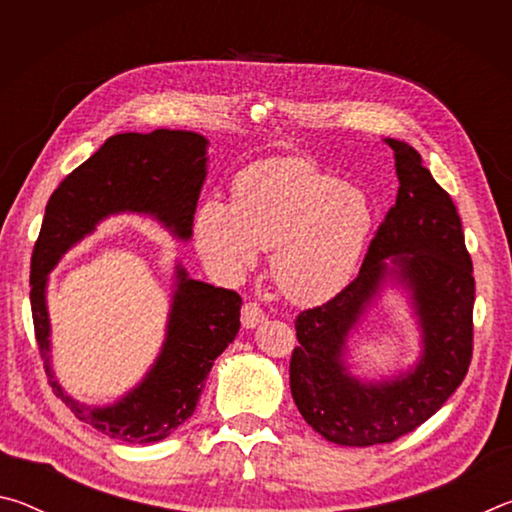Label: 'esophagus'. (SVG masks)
<instances>
[{
  "mask_svg": "<svg viewBox=\"0 0 512 512\" xmlns=\"http://www.w3.org/2000/svg\"><path fill=\"white\" fill-rule=\"evenodd\" d=\"M264 320V311L262 307L257 305V302H246L244 307H241V325L246 329H253Z\"/></svg>",
  "mask_w": 512,
  "mask_h": 512,
  "instance_id": "1",
  "label": "esophagus"
}]
</instances>
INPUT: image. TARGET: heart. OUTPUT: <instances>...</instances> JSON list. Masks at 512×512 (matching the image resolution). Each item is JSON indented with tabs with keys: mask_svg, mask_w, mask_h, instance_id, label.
Instances as JSON below:
<instances>
[{
	"mask_svg": "<svg viewBox=\"0 0 512 512\" xmlns=\"http://www.w3.org/2000/svg\"><path fill=\"white\" fill-rule=\"evenodd\" d=\"M372 232L359 187L302 158L257 162L232 183V205L210 198L196 214L205 264L239 280L273 248V280L293 302H323L352 280Z\"/></svg>",
	"mask_w": 512,
	"mask_h": 512,
	"instance_id": "heart-1",
	"label": "heart"
}]
</instances>
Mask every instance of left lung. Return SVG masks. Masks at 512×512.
Wrapping results in <instances>:
<instances>
[{
	"label": "left lung",
	"mask_w": 512,
	"mask_h": 512,
	"mask_svg": "<svg viewBox=\"0 0 512 512\" xmlns=\"http://www.w3.org/2000/svg\"><path fill=\"white\" fill-rule=\"evenodd\" d=\"M386 144L400 180L395 205L379 223L359 275L332 300L300 311V345L289 363L302 418L329 443L348 447L393 443L427 422L461 386L474 348V275L461 216L413 146L391 137ZM388 256L395 269L385 266ZM388 272L412 291L425 352L406 376L363 385L344 368V341Z\"/></svg>",
	"instance_id": "obj_1"
}]
</instances>
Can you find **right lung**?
<instances>
[{
	"label": "right lung",
	"mask_w": 512,
	"mask_h": 512,
	"mask_svg": "<svg viewBox=\"0 0 512 512\" xmlns=\"http://www.w3.org/2000/svg\"><path fill=\"white\" fill-rule=\"evenodd\" d=\"M203 135L192 131L119 133L76 167L51 194L31 255V314L49 384L76 418L124 443H158L196 411L214 359L239 332L237 291L189 280L178 266L167 341L149 375L124 400L90 409L72 400L49 368L47 273L94 225L117 212L153 214L173 235L192 237L194 212L205 180Z\"/></svg>",
	"instance_id": "1"
}]
</instances>
